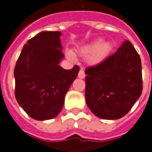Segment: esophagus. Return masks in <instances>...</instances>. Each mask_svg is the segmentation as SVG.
Masks as SVG:
<instances>
[{
	"label": "esophagus",
	"mask_w": 152,
	"mask_h": 152,
	"mask_svg": "<svg viewBox=\"0 0 152 152\" xmlns=\"http://www.w3.org/2000/svg\"><path fill=\"white\" fill-rule=\"evenodd\" d=\"M78 77L80 78V79H84V78L86 77V74H85V72H84V70H83L82 68L79 71V73H78Z\"/></svg>",
	"instance_id": "esophagus-1"
}]
</instances>
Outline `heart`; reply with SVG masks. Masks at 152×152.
Here are the masks:
<instances>
[{
  "mask_svg": "<svg viewBox=\"0 0 152 152\" xmlns=\"http://www.w3.org/2000/svg\"><path fill=\"white\" fill-rule=\"evenodd\" d=\"M112 44L109 41L102 42V39L99 38L83 46L78 53L81 56H86L91 53L88 61L92 65H97L107 59L112 53ZM66 55L70 59H74V54L71 50H66Z\"/></svg>",
  "mask_w": 152,
  "mask_h": 152,
  "instance_id": "obj_1",
  "label": "heart"
}]
</instances>
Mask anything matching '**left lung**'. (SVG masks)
I'll return each instance as SVG.
<instances>
[{
    "mask_svg": "<svg viewBox=\"0 0 152 152\" xmlns=\"http://www.w3.org/2000/svg\"><path fill=\"white\" fill-rule=\"evenodd\" d=\"M86 100L96 116L117 120L129 112L142 91L140 57L130 41L98 65L86 68Z\"/></svg>",
    "mask_w": 152,
    "mask_h": 152,
    "instance_id": "left-lung-1",
    "label": "left lung"
}]
</instances>
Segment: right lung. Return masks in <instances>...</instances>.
I'll return each instance as SVG.
<instances>
[{
  "label": "right lung",
  "mask_w": 152,
  "mask_h": 152,
  "mask_svg": "<svg viewBox=\"0 0 152 152\" xmlns=\"http://www.w3.org/2000/svg\"><path fill=\"white\" fill-rule=\"evenodd\" d=\"M60 31H45L27 41L15 66V98L26 113L37 121L56 117L79 72L78 66L66 70Z\"/></svg>",
  "instance_id": "add662e5"
}]
</instances>
